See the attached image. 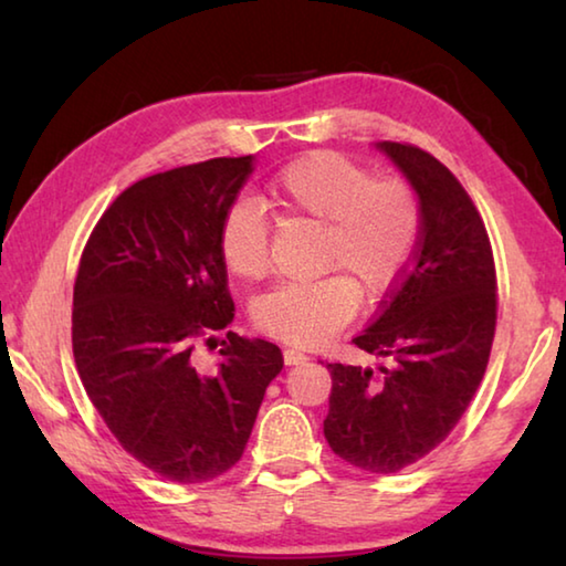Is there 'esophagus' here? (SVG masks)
I'll return each instance as SVG.
<instances>
[{
    "instance_id": "esophagus-1",
    "label": "esophagus",
    "mask_w": 566,
    "mask_h": 566,
    "mask_svg": "<svg viewBox=\"0 0 566 566\" xmlns=\"http://www.w3.org/2000/svg\"><path fill=\"white\" fill-rule=\"evenodd\" d=\"M306 359V354L304 352H300V349H284V364L286 367H294V364H304Z\"/></svg>"
}]
</instances>
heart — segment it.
Here are the masks:
<instances>
[{
	"label": "heart",
	"mask_w": 566,
	"mask_h": 566,
	"mask_svg": "<svg viewBox=\"0 0 566 566\" xmlns=\"http://www.w3.org/2000/svg\"><path fill=\"white\" fill-rule=\"evenodd\" d=\"M286 217L322 227L319 280L274 284L254 304L262 332L300 347L332 337L364 296L385 294L405 272L419 234V207L407 181L371 175L334 151L286 165L270 185ZM219 254L242 280H260L270 262V222L256 205L234 202L219 224Z\"/></svg>",
	"instance_id": "heart-1"
}]
</instances>
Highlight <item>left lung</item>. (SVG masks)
<instances>
[{"mask_svg": "<svg viewBox=\"0 0 566 566\" xmlns=\"http://www.w3.org/2000/svg\"><path fill=\"white\" fill-rule=\"evenodd\" d=\"M419 197V242L377 319L352 342L385 361L327 364L324 437L344 462L395 474L442 444L472 401L496 327V274L482 217L424 149L377 142Z\"/></svg>", "mask_w": 566, "mask_h": 566, "instance_id": "1", "label": "left lung"}]
</instances>
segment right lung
<instances>
[{"instance_id": "obj_1", "label": "right lung", "mask_w": 566, "mask_h": 566, "mask_svg": "<svg viewBox=\"0 0 566 566\" xmlns=\"http://www.w3.org/2000/svg\"><path fill=\"white\" fill-rule=\"evenodd\" d=\"M254 157H219L139 179L94 227L74 282L72 349L84 391L124 452L179 484L244 454L276 344L227 332L217 371L195 344L234 319L219 224Z\"/></svg>"}]
</instances>
